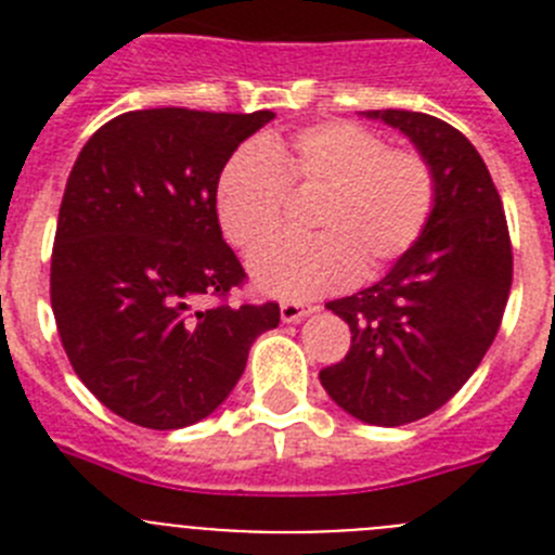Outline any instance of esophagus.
Instances as JSON below:
<instances>
[{
	"mask_svg": "<svg viewBox=\"0 0 555 555\" xmlns=\"http://www.w3.org/2000/svg\"><path fill=\"white\" fill-rule=\"evenodd\" d=\"M308 313H311V308L297 306V302H283L281 306V320L286 322V325H294V322L306 320Z\"/></svg>",
	"mask_w": 555,
	"mask_h": 555,
	"instance_id": "1",
	"label": "esophagus"
}]
</instances>
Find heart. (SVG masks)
Here are the masks:
<instances>
[{
    "instance_id": "heart-1",
    "label": "heart",
    "mask_w": 555,
    "mask_h": 555,
    "mask_svg": "<svg viewBox=\"0 0 555 555\" xmlns=\"http://www.w3.org/2000/svg\"><path fill=\"white\" fill-rule=\"evenodd\" d=\"M286 189L320 194L308 214L311 238H286L249 261L267 297L306 302L358 278H375L423 235L436 180L416 152L386 150L377 132L352 121H322L294 139L242 146L219 175L217 210L224 235L244 249L269 242L283 224Z\"/></svg>"
}]
</instances>
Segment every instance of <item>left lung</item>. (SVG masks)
Returning <instances> with one entry per match:
<instances>
[{
	"instance_id": "left-lung-1",
	"label": "left lung",
	"mask_w": 555,
	"mask_h": 555,
	"mask_svg": "<svg viewBox=\"0 0 555 555\" xmlns=\"http://www.w3.org/2000/svg\"><path fill=\"white\" fill-rule=\"evenodd\" d=\"M364 116L403 132L428 160L436 203L380 281L327 302L352 345L320 380L350 416L397 428L442 409L478 370L512 292V242L492 175L455 127L395 107Z\"/></svg>"
}]
</instances>
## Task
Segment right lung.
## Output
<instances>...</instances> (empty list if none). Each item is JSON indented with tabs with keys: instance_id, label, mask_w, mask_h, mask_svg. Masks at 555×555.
Here are the masks:
<instances>
[{
	"instance_id": "add662e5",
	"label": "right lung",
	"mask_w": 555,
	"mask_h": 555,
	"mask_svg": "<svg viewBox=\"0 0 555 555\" xmlns=\"http://www.w3.org/2000/svg\"><path fill=\"white\" fill-rule=\"evenodd\" d=\"M272 111L152 107L88 139L63 191L52 311L77 377L102 405L152 430L194 425L238 384L278 302L199 308L242 286L217 185Z\"/></svg>"
}]
</instances>
